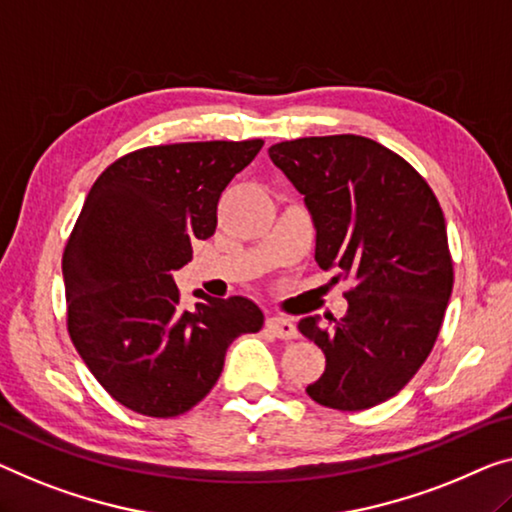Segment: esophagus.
Instances as JSON below:
<instances>
[{
	"mask_svg": "<svg viewBox=\"0 0 512 512\" xmlns=\"http://www.w3.org/2000/svg\"><path fill=\"white\" fill-rule=\"evenodd\" d=\"M266 329H269L273 335H278L280 340H294L296 335H299V329H296L292 319L278 317V315L266 317Z\"/></svg>",
	"mask_w": 512,
	"mask_h": 512,
	"instance_id": "34e87169",
	"label": "esophagus"
}]
</instances>
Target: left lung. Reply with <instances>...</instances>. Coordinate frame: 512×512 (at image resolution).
Returning a JSON list of instances; mask_svg holds the SVG:
<instances>
[{"instance_id":"obj_1","label":"left lung","mask_w":512,"mask_h":512,"mask_svg":"<svg viewBox=\"0 0 512 512\" xmlns=\"http://www.w3.org/2000/svg\"><path fill=\"white\" fill-rule=\"evenodd\" d=\"M269 156L303 195L319 269L354 282L340 322H299L326 356L305 393L340 411L375 407L409 384L444 322L453 292L444 211L407 160L368 137H299Z\"/></svg>"}]
</instances>
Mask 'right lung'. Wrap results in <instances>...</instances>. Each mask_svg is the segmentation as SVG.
<instances>
[{
    "mask_svg": "<svg viewBox=\"0 0 512 512\" xmlns=\"http://www.w3.org/2000/svg\"><path fill=\"white\" fill-rule=\"evenodd\" d=\"M262 140L181 142L114 160L91 186L64 271L68 333L91 375L135 414L172 418L207 398L241 333L264 312L246 296L186 310L172 273L216 232L220 193Z\"/></svg>",
    "mask_w": 512,
    "mask_h": 512,
    "instance_id": "right-lung-1",
    "label": "right lung"
}]
</instances>
